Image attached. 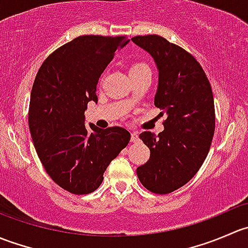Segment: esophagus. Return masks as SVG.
I'll use <instances>...</instances> for the list:
<instances>
[{
  "instance_id": "1",
  "label": "esophagus",
  "mask_w": 248,
  "mask_h": 248,
  "mask_svg": "<svg viewBox=\"0 0 248 248\" xmlns=\"http://www.w3.org/2000/svg\"><path fill=\"white\" fill-rule=\"evenodd\" d=\"M139 140V136L137 132H132L131 133V141L132 142H137Z\"/></svg>"
}]
</instances>
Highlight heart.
I'll return each instance as SVG.
<instances>
[{"label":"heart","instance_id":"obj_1","mask_svg":"<svg viewBox=\"0 0 248 248\" xmlns=\"http://www.w3.org/2000/svg\"><path fill=\"white\" fill-rule=\"evenodd\" d=\"M141 71H150V68L145 63H141V62H136V63L132 64L131 68H129V74L136 73V72H141Z\"/></svg>","mask_w":248,"mask_h":248}]
</instances>
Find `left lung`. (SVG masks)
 I'll list each match as a JSON object with an SVG mask.
<instances>
[{
	"label": "left lung",
	"mask_w": 248,
	"mask_h": 248,
	"mask_svg": "<svg viewBox=\"0 0 248 248\" xmlns=\"http://www.w3.org/2000/svg\"><path fill=\"white\" fill-rule=\"evenodd\" d=\"M132 41L154 57L158 69L155 106L167 116L158 136H139L150 158L137 175L152 193H171L197 174L209 154L215 133L211 85L199 62L181 46L157 34Z\"/></svg>",
	"instance_id": "left-lung-1"
}]
</instances>
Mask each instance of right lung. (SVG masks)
Instances as JSON below:
<instances>
[{
  "label": "right lung",
  "instance_id": "add662e5",
  "mask_svg": "<svg viewBox=\"0 0 248 248\" xmlns=\"http://www.w3.org/2000/svg\"><path fill=\"white\" fill-rule=\"evenodd\" d=\"M126 36H80L55 50L34 79L29 126L37 155L49 176L73 194H89L103 181L110 162L128 145L122 127L85 126V110L101 74Z\"/></svg>",
  "mask_w": 248,
  "mask_h": 248
}]
</instances>
